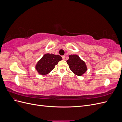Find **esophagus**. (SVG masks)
<instances>
[{"label": "esophagus", "mask_w": 122, "mask_h": 122, "mask_svg": "<svg viewBox=\"0 0 122 122\" xmlns=\"http://www.w3.org/2000/svg\"><path fill=\"white\" fill-rule=\"evenodd\" d=\"M62 59H63V60H65V55H63V56H62Z\"/></svg>", "instance_id": "1"}]
</instances>
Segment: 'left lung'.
Wrapping results in <instances>:
<instances>
[{"instance_id":"obj_1","label":"left lung","mask_w":122,"mask_h":122,"mask_svg":"<svg viewBox=\"0 0 122 122\" xmlns=\"http://www.w3.org/2000/svg\"><path fill=\"white\" fill-rule=\"evenodd\" d=\"M69 59L67 62L69 66L70 69L74 74L77 76H82L86 72L87 68L86 62L81 59L78 55L76 54L70 55Z\"/></svg>"}]
</instances>
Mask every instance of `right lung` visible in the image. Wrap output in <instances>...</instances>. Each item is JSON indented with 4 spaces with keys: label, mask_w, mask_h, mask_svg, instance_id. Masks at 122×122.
I'll list each match as a JSON object with an SVG mask.
<instances>
[{
    "label": "right lung",
    "mask_w": 122,
    "mask_h": 122,
    "mask_svg": "<svg viewBox=\"0 0 122 122\" xmlns=\"http://www.w3.org/2000/svg\"><path fill=\"white\" fill-rule=\"evenodd\" d=\"M62 60L59 55L47 53L44 54L36 64L35 68L40 75H45L49 73L58 62Z\"/></svg>",
    "instance_id": "1"
}]
</instances>
